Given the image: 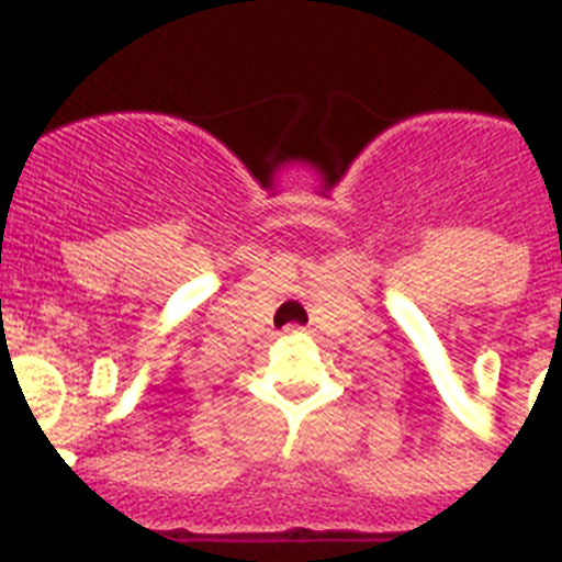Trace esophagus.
Here are the masks:
<instances>
[{
  "instance_id": "34e87169",
  "label": "esophagus",
  "mask_w": 562,
  "mask_h": 562,
  "mask_svg": "<svg viewBox=\"0 0 562 562\" xmlns=\"http://www.w3.org/2000/svg\"><path fill=\"white\" fill-rule=\"evenodd\" d=\"M302 330V327L300 325H288L285 327V330H282V333H300Z\"/></svg>"
}]
</instances>
